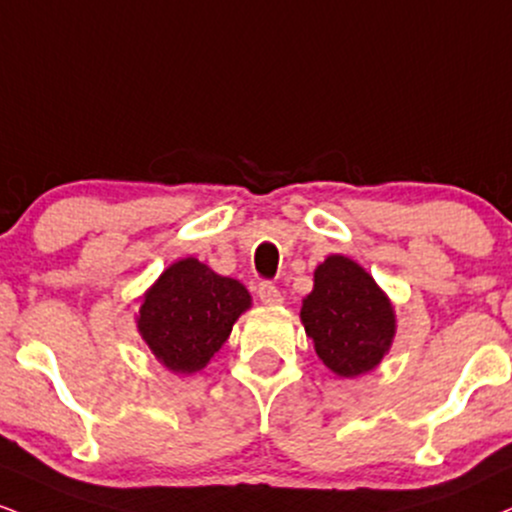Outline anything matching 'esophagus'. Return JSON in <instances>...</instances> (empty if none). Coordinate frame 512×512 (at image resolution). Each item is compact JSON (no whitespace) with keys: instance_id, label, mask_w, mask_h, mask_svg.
<instances>
[{"instance_id":"34e87169","label":"esophagus","mask_w":512,"mask_h":512,"mask_svg":"<svg viewBox=\"0 0 512 512\" xmlns=\"http://www.w3.org/2000/svg\"><path fill=\"white\" fill-rule=\"evenodd\" d=\"M257 295H260V300L264 305H281L283 303V295L272 281H260V286H257Z\"/></svg>"}]
</instances>
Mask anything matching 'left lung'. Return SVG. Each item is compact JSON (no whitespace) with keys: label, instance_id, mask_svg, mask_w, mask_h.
Returning <instances> with one entry per match:
<instances>
[{"label":"left lung","instance_id":"1","mask_svg":"<svg viewBox=\"0 0 512 512\" xmlns=\"http://www.w3.org/2000/svg\"><path fill=\"white\" fill-rule=\"evenodd\" d=\"M319 360L338 377H357L381 362L396 334L393 307L360 264L331 255L315 272V291L300 310Z\"/></svg>","mask_w":512,"mask_h":512}]
</instances>
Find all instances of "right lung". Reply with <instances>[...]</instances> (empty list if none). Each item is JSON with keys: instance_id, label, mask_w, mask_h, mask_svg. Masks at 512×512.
<instances>
[{"instance_id": "1", "label": "right lung", "mask_w": 512, "mask_h": 512, "mask_svg": "<svg viewBox=\"0 0 512 512\" xmlns=\"http://www.w3.org/2000/svg\"><path fill=\"white\" fill-rule=\"evenodd\" d=\"M248 307L250 293L243 283L188 257L171 264L147 291L138 329L164 367L193 374L212 360Z\"/></svg>"}]
</instances>
